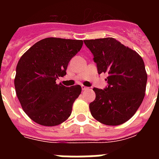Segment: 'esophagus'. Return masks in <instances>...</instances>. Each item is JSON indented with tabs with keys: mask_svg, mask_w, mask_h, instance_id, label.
<instances>
[{
	"mask_svg": "<svg viewBox=\"0 0 159 159\" xmlns=\"http://www.w3.org/2000/svg\"><path fill=\"white\" fill-rule=\"evenodd\" d=\"M82 90L83 91H86V90H88V88H87V87H85V86H84V85H82Z\"/></svg>",
	"mask_w": 159,
	"mask_h": 159,
	"instance_id": "obj_1",
	"label": "esophagus"
}]
</instances>
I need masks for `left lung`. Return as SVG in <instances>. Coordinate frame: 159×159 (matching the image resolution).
I'll return each instance as SVG.
<instances>
[{"label": "left lung", "instance_id": "1", "mask_svg": "<svg viewBox=\"0 0 159 159\" xmlns=\"http://www.w3.org/2000/svg\"><path fill=\"white\" fill-rule=\"evenodd\" d=\"M99 74L107 73L108 86L94 88L95 99L89 104L92 116L108 126H118L134 116L145 96L147 74L139 53L112 37L85 40Z\"/></svg>", "mask_w": 159, "mask_h": 159}]
</instances>
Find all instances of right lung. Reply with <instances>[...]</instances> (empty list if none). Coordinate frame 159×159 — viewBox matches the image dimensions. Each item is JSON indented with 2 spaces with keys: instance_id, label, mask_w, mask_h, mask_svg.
I'll list each match as a JSON object with an SVG mask.
<instances>
[{
  "instance_id": "right-lung-1",
  "label": "right lung",
  "mask_w": 159,
  "mask_h": 159,
  "mask_svg": "<svg viewBox=\"0 0 159 159\" xmlns=\"http://www.w3.org/2000/svg\"><path fill=\"white\" fill-rule=\"evenodd\" d=\"M83 40L48 37L36 42L18 61L14 85L22 109L32 121L46 127L64 123L80 95V85L57 84Z\"/></svg>"
}]
</instances>
